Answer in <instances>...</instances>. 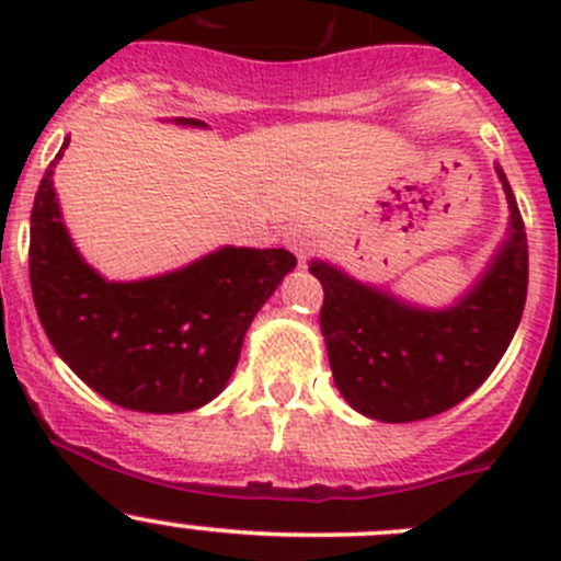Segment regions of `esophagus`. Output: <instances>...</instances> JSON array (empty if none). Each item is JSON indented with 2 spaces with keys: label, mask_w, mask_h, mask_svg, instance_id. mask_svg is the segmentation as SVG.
<instances>
[{
  "label": "esophagus",
  "mask_w": 561,
  "mask_h": 561,
  "mask_svg": "<svg viewBox=\"0 0 561 561\" xmlns=\"http://www.w3.org/2000/svg\"><path fill=\"white\" fill-rule=\"evenodd\" d=\"M285 244L293 249L298 260H307L309 257V249H312V230L304 228V225H296L285 233Z\"/></svg>",
  "instance_id": "1"
}]
</instances>
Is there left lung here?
<instances>
[{"label":"left lung","instance_id":"8db88e82","mask_svg":"<svg viewBox=\"0 0 561 561\" xmlns=\"http://www.w3.org/2000/svg\"><path fill=\"white\" fill-rule=\"evenodd\" d=\"M511 239L454 309L423 312L350 279L328 263L309 271L322 285L320 328L339 393L364 415L410 423L439 415L485 382L505 355L526 304L529 249L507 186Z\"/></svg>","mask_w":561,"mask_h":561}]
</instances>
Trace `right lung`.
Returning <instances> with one entry per match:
<instances>
[{
  "instance_id": "right-lung-1",
  "label": "right lung",
  "mask_w": 561,
  "mask_h": 561,
  "mask_svg": "<svg viewBox=\"0 0 561 561\" xmlns=\"http://www.w3.org/2000/svg\"><path fill=\"white\" fill-rule=\"evenodd\" d=\"M56 160L39 181L30 239L32 296L50 344L113 404L157 415L197 410L228 386L249 322L296 257L287 249L225 247L157 279L105 282L61 225Z\"/></svg>"
}]
</instances>
